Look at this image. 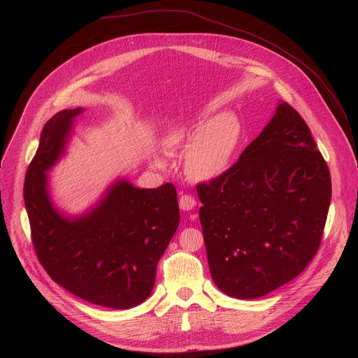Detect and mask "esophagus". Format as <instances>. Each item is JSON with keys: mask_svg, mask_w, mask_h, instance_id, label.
I'll use <instances>...</instances> for the list:
<instances>
[{"mask_svg": "<svg viewBox=\"0 0 358 358\" xmlns=\"http://www.w3.org/2000/svg\"><path fill=\"white\" fill-rule=\"evenodd\" d=\"M178 203H180V208H181V210L189 211V210H192V208L196 206V201H195V198H194L192 195H189V194H182V195L180 196Z\"/></svg>", "mask_w": 358, "mask_h": 358, "instance_id": "esophagus-1", "label": "esophagus"}]
</instances>
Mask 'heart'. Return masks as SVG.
Returning <instances> with one entry per match:
<instances>
[{"mask_svg":"<svg viewBox=\"0 0 358 358\" xmlns=\"http://www.w3.org/2000/svg\"><path fill=\"white\" fill-rule=\"evenodd\" d=\"M241 138L239 119L224 113L180 122L166 136L164 145L169 152L188 150L184 169L191 180L211 181L228 170Z\"/></svg>","mask_w":358,"mask_h":358,"instance_id":"1","label":"heart"}]
</instances>
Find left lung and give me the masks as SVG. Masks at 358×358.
Wrapping results in <instances>:
<instances>
[{"instance_id":"8db88e82","label":"left lung","mask_w":358,"mask_h":358,"mask_svg":"<svg viewBox=\"0 0 358 358\" xmlns=\"http://www.w3.org/2000/svg\"><path fill=\"white\" fill-rule=\"evenodd\" d=\"M196 192L210 272L224 293L265 296L316 257L331 178L309 126L286 101L239 160Z\"/></svg>"}]
</instances>
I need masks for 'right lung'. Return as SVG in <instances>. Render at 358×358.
Masks as SVG:
<instances>
[{
	"label": "right lung",
	"mask_w": 358,
	"mask_h": 358,
	"mask_svg": "<svg viewBox=\"0 0 358 358\" xmlns=\"http://www.w3.org/2000/svg\"><path fill=\"white\" fill-rule=\"evenodd\" d=\"M82 109L62 110L42 129L28 166L24 201L39 264L68 292L112 309L144 301L156 282L160 258L180 224L176 187L140 189L116 182L90 214L68 220L46 194V174L62 155Z\"/></svg>",
	"instance_id": "add662e5"
}]
</instances>
